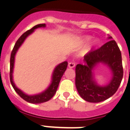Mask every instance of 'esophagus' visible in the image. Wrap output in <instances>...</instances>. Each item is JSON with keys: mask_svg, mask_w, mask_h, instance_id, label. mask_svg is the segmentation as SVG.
<instances>
[{"mask_svg": "<svg viewBox=\"0 0 130 130\" xmlns=\"http://www.w3.org/2000/svg\"><path fill=\"white\" fill-rule=\"evenodd\" d=\"M68 67L69 68H74V67H75V63H73V62H70L68 64Z\"/></svg>", "mask_w": 130, "mask_h": 130, "instance_id": "esophagus-1", "label": "esophagus"}]
</instances>
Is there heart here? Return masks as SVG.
<instances>
[{
    "label": "heart",
    "mask_w": 130,
    "mask_h": 130,
    "mask_svg": "<svg viewBox=\"0 0 130 130\" xmlns=\"http://www.w3.org/2000/svg\"><path fill=\"white\" fill-rule=\"evenodd\" d=\"M90 39H91V37H89V36L82 37V38L80 39L81 44L86 43L87 42H88ZM99 40H97V39H95L94 40H93V42H92V43L90 44L88 46V48L86 49V50L84 52H83V54H87V53L88 52L91 51L92 49H93V48H95V47H96V46L99 44Z\"/></svg>",
    "instance_id": "heart-1"
}]
</instances>
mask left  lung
<instances>
[{"label":"left lung","instance_id":"8db88e82","mask_svg":"<svg viewBox=\"0 0 130 130\" xmlns=\"http://www.w3.org/2000/svg\"><path fill=\"white\" fill-rule=\"evenodd\" d=\"M109 39L112 37H109ZM84 62V65L78 64L75 69V84L81 98L88 102L99 103L113 95L123 77L121 52L115 40H110L101 48L88 53ZM100 62L109 66L113 74L110 82L103 87L98 85L93 76V69Z\"/></svg>","mask_w":130,"mask_h":130}]
</instances>
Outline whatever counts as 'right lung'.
Returning <instances> with one entry per match:
<instances>
[{
    "label": "right lung",
    "mask_w": 130,
    "mask_h": 130,
    "mask_svg": "<svg viewBox=\"0 0 130 130\" xmlns=\"http://www.w3.org/2000/svg\"><path fill=\"white\" fill-rule=\"evenodd\" d=\"M46 27V24H38L37 25L34 26L32 29L30 30H28L27 31H26L22 35L21 37L19 38L18 40H17L16 43L14 45L12 52L11 53L10 56V82L12 84V87L13 88L14 90H15L16 93H18L22 99H23L25 101H27L31 103H35V104H37V103H44L46 101H49L50 99H51L53 96H54L55 93H56L57 89L58 88L59 84L61 80L62 76L63 75L64 73L66 71L67 67V65L68 63L67 61H64L61 63L59 64L56 68L54 69V71L53 72L52 74V82L50 85L49 86L48 88L46 89L45 91H44L42 93H38V94L32 95H29L27 94H25L24 92H23L21 90L17 88L16 86L15 85V83L13 82V67H14V61H15V56L16 54L17 51L18 49L20 48L21 44L23 43V42L26 39V38L29 35H30L31 33L34 32L35 29H37V28L40 27Z\"/></svg>",
    "instance_id": "add662e5"
}]
</instances>
